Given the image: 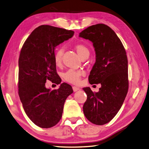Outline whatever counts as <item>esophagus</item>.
Listing matches in <instances>:
<instances>
[{
    "label": "esophagus",
    "mask_w": 149,
    "mask_h": 149,
    "mask_svg": "<svg viewBox=\"0 0 149 149\" xmlns=\"http://www.w3.org/2000/svg\"><path fill=\"white\" fill-rule=\"evenodd\" d=\"M72 89H73V91H74V92H76V91H77L78 90H79V87H76V86H73V87H72Z\"/></svg>",
    "instance_id": "obj_1"
}]
</instances>
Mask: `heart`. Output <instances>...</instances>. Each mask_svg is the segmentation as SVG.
Segmentation results:
<instances>
[{
    "mask_svg": "<svg viewBox=\"0 0 149 149\" xmlns=\"http://www.w3.org/2000/svg\"><path fill=\"white\" fill-rule=\"evenodd\" d=\"M74 48L76 49L79 55L81 57L82 59L88 58L90 54L89 48L86 45L81 43H77L74 45ZM64 52V48L62 47H58L56 49L54 53V61L56 65H60L62 61V56ZM84 72L81 70H75L70 69L63 74V77L65 81L77 84L81 81L82 76L84 75Z\"/></svg>",
    "mask_w": 149,
    "mask_h": 149,
    "instance_id": "heart-1",
    "label": "heart"
}]
</instances>
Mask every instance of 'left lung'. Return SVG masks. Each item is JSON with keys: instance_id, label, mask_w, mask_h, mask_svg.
Here are the masks:
<instances>
[{"instance_id": "1", "label": "left lung", "mask_w": 149, "mask_h": 149, "mask_svg": "<svg viewBox=\"0 0 149 149\" xmlns=\"http://www.w3.org/2000/svg\"><path fill=\"white\" fill-rule=\"evenodd\" d=\"M79 37L92 41L96 52V62L89 82L101 85L97 93H93L89 87L83 88L87 96L83 106L84 114L91 123L102 125L116 116L127 96V53L116 34L104 24L89 26L79 33Z\"/></svg>"}]
</instances>
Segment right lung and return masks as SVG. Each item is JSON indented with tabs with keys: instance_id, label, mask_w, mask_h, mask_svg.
Returning <instances> with one entry per match:
<instances>
[{
	"instance_id": "obj_1",
	"label": "right lung",
	"mask_w": 149,
	"mask_h": 149,
	"mask_svg": "<svg viewBox=\"0 0 149 149\" xmlns=\"http://www.w3.org/2000/svg\"><path fill=\"white\" fill-rule=\"evenodd\" d=\"M71 30L49 25L38 26L25 41L19 58L18 94L26 114L38 127L51 128L62 116L67 97L73 93L63 82L58 89H47V80L62 81L56 70L55 48L73 36Z\"/></svg>"
}]
</instances>
